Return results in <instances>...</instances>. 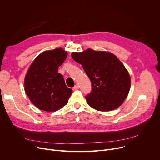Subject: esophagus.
<instances>
[{"label": "esophagus", "instance_id": "obj_1", "mask_svg": "<svg viewBox=\"0 0 160 160\" xmlns=\"http://www.w3.org/2000/svg\"><path fill=\"white\" fill-rule=\"evenodd\" d=\"M73 89H74V90H77V89H79V86H78V84H76V85L74 86Z\"/></svg>", "mask_w": 160, "mask_h": 160}]
</instances>
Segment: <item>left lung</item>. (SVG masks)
Segmentation results:
<instances>
[{
	"mask_svg": "<svg viewBox=\"0 0 160 160\" xmlns=\"http://www.w3.org/2000/svg\"><path fill=\"white\" fill-rule=\"evenodd\" d=\"M89 78L92 91L86 97L89 106L100 112L118 108L129 93L131 79L128 70L113 54L88 48L72 52Z\"/></svg>",
	"mask_w": 160,
	"mask_h": 160,
	"instance_id": "8db88e82",
	"label": "left lung"
}]
</instances>
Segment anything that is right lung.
<instances>
[{"label": "right lung", "instance_id": "add662e5", "mask_svg": "<svg viewBox=\"0 0 160 160\" xmlns=\"http://www.w3.org/2000/svg\"><path fill=\"white\" fill-rule=\"evenodd\" d=\"M67 56L62 48L46 50L34 59L25 75V93L41 110L56 112L68 102L72 90L67 87L63 75L58 71Z\"/></svg>", "mask_w": 160, "mask_h": 160}]
</instances>
